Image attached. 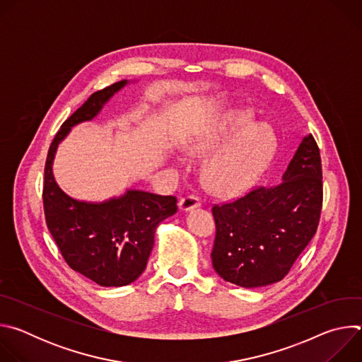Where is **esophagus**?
<instances>
[{"mask_svg": "<svg viewBox=\"0 0 362 362\" xmlns=\"http://www.w3.org/2000/svg\"><path fill=\"white\" fill-rule=\"evenodd\" d=\"M199 206H200V200L196 196H186V197L180 199V202H179V209L182 212L193 211V209L199 208Z\"/></svg>", "mask_w": 362, "mask_h": 362, "instance_id": "esophagus-1", "label": "esophagus"}]
</instances>
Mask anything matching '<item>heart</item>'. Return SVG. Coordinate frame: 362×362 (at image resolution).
<instances>
[{"label": "heart", "mask_w": 362, "mask_h": 362, "mask_svg": "<svg viewBox=\"0 0 362 362\" xmlns=\"http://www.w3.org/2000/svg\"><path fill=\"white\" fill-rule=\"evenodd\" d=\"M228 129L238 130L204 165V180L212 192L233 196L247 190L271 163L276 139L271 127L252 123L249 113L238 112L228 120ZM212 146L206 137L189 143L186 150L199 153Z\"/></svg>", "instance_id": "1"}]
</instances>
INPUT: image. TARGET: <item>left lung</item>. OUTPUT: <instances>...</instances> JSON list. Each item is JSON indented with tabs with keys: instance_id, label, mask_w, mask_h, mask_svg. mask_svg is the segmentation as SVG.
Instances as JSON below:
<instances>
[{
	"instance_id": "8db88e82",
	"label": "left lung",
	"mask_w": 362,
	"mask_h": 362,
	"mask_svg": "<svg viewBox=\"0 0 362 362\" xmlns=\"http://www.w3.org/2000/svg\"><path fill=\"white\" fill-rule=\"evenodd\" d=\"M322 208V166L313 134L305 136L276 186H261L212 214V265L242 288L279 282L314 238Z\"/></svg>"
}]
</instances>
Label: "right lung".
<instances>
[{"label": "right lung", "instance_id": "add662e5", "mask_svg": "<svg viewBox=\"0 0 362 362\" xmlns=\"http://www.w3.org/2000/svg\"><path fill=\"white\" fill-rule=\"evenodd\" d=\"M130 81L93 93L67 119L49 146L44 169L45 222L69 267L100 286H124L146 269L159 223L177 212L175 196L127 189L103 202L69 196L56 182L53 162L59 144L80 123L93 120Z\"/></svg>", "mask_w": 362, "mask_h": 362}]
</instances>
